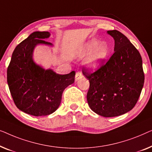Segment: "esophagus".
Here are the masks:
<instances>
[{
  "instance_id": "esophagus-1",
  "label": "esophagus",
  "mask_w": 152,
  "mask_h": 152,
  "mask_svg": "<svg viewBox=\"0 0 152 152\" xmlns=\"http://www.w3.org/2000/svg\"><path fill=\"white\" fill-rule=\"evenodd\" d=\"M83 77V74L81 73V72H77L76 73V80H78V79L82 78Z\"/></svg>"
}]
</instances>
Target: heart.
<instances>
[{
  "label": "heart",
  "mask_w": 152,
  "mask_h": 152,
  "mask_svg": "<svg viewBox=\"0 0 152 152\" xmlns=\"http://www.w3.org/2000/svg\"><path fill=\"white\" fill-rule=\"evenodd\" d=\"M95 49L91 53L90 56L87 60V63L93 69H96L98 67L100 62L107 56L108 54V46L105 42H101L99 44V41L93 39L89 41L85 45L84 51L89 52Z\"/></svg>",
  "instance_id": "obj_1"
}]
</instances>
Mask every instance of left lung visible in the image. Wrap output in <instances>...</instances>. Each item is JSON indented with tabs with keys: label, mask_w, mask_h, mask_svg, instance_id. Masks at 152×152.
Returning a JSON list of instances; mask_svg holds the SVG:
<instances>
[{
	"label": "left lung",
	"mask_w": 152,
	"mask_h": 152,
	"mask_svg": "<svg viewBox=\"0 0 152 152\" xmlns=\"http://www.w3.org/2000/svg\"><path fill=\"white\" fill-rule=\"evenodd\" d=\"M115 40L114 52L94 72L83 67L89 81L87 100L91 110L104 117L125 114L134 108L145 80L142 58L129 40L117 30L107 31Z\"/></svg>",
	"instance_id": "obj_1"
}]
</instances>
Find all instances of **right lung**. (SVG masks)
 Masks as SVG:
<instances>
[{"label":"right lung","instance_id":"right-lung-1","mask_svg":"<svg viewBox=\"0 0 152 152\" xmlns=\"http://www.w3.org/2000/svg\"><path fill=\"white\" fill-rule=\"evenodd\" d=\"M48 31H34L16 47L7 67V79L15 104L19 110L35 116L54 112L61 104L63 92L74 82L75 72L61 75L45 70L32 59L38 44L52 45L43 39Z\"/></svg>","mask_w":152,"mask_h":152}]
</instances>
